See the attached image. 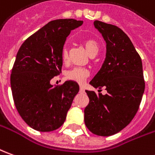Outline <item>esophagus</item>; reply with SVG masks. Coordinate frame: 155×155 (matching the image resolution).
I'll use <instances>...</instances> for the list:
<instances>
[{
  "label": "esophagus",
  "instance_id": "1",
  "mask_svg": "<svg viewBox=\"0 0 155 155\" xmlns=\"http://www.w3.org/2000/svg\"><path fill=\"white\" fill-rule=\"evenodd\" d=\"M80 91H81V93L85 92V89H84V87H83L82 85H81V86H80Z\"/></svg>",
  "mask_w": 155,
  "mask_h": 155
}]
</instances>
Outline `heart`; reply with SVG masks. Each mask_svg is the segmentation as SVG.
<instances>
[{
	"instance_id": "heart-1",
	"label": "heart",
	"mask_w": 155,
	"mask_h": 155,
	"mask_svg": "<svg viewBox=\"0 0 155 155\" xmlns=\"http://www.w3.org/2000/svg\"><path fill=\"white\" fill-rule=\"evenodd\" d=\"M85 50L87 51L90 56L96 55L99 51V44L94 39H86L84 42ZM61 57L64 62H66L68 59V49L64 47L62 49ZM90 72L85 68L74 67L66 72V78L70 81H75L77 83H83L86 78L88 77Z\"/></svg>"
}]
</instances>
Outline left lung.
Returning a JSON list of instances; mask_svg holds the SVG:
<instances>
[{"label": "left lung", "instance_id": "8db88e82", "mask_svg": "<svg viewBox=\"0 0 155 155\" xmlns=\"http://www.w3.org/2000/svg\"><path fill=\"white\" fill-rule=\"evenodd\" d=\"M94 26L107 44L106 58L90 84L105 87L102 95L85 91L90 101L85 108V123L98 136L123 130L136 115L144 92L143 64L130 38L118 27L95 21Z\"/></svg>", "mask_w": 155, "mask_h": 155}]
</instances>
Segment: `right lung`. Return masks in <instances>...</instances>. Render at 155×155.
Returning <instances> with one entry per match:
<instances>
[{"mask_svg": "<svg viewBox=\"0 0 155 155\" xmlns=\"http://www.w3.org/2000/svg\"><path fill=\"white\" fill-rule=\"evenodd\" d=\"M83 24L74 19L49 21L21 44L11 74V88L18 113L28 126L50 132L62 126L79 85L66 81L53 85L61 72L62 49L71 30Z\"/></svg>", "mask_w": 155, "mask_h": 155, "instance_id": "right-lung-1", "label": "right lung"}]
</instances>
